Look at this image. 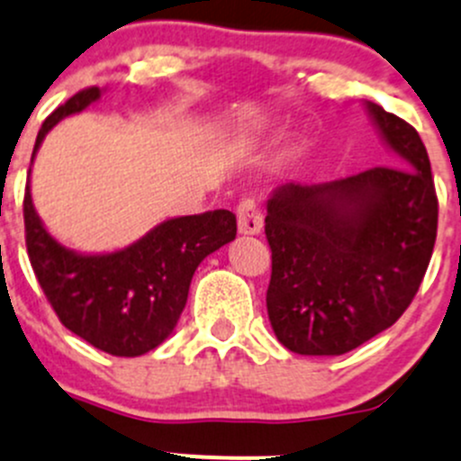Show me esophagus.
Returning a JSON list of instances; mask_svg holds the SVG:
<instances>
[{
	"label": "esophagus",
	"mask_w": 461,
	"mask_h": 461,
	"mask_svg": "<svg viewBox=\"0 0 461 461\" xmlns=\"http://www.w3.org/2000/svg\"><path fill=\"white\" fill-rule=\"evenodd\" d=\"M262 226L264 220L258 203H255L253 199L241 202L240 208H237V229H240L241 235H258V232L262 230Z\"/></svg>",
	"instance_id": "34e87169"
}]
</instances>
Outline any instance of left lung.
Listing matches in <instances>:
<instances>
[{
	"label": "left lung",
	"instance_id": "1",
	"mask_svg": "<svg viewBox=\"0 0 461 461\" xmlns=\"http://www.w3.org/2000/svg\"><path fill=\"white\" fill-rule=\"evenodd\" d=\"M392 166L327 184H282L267 202L268 321L286 349L340 357L394 325L423 280L437 194L417 130L366 103Z\"/></svg>",
	"mask_w": 461,
	"mask_h": 461
}]
</instances>
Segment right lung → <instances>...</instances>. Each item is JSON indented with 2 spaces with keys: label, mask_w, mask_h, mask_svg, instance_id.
<instances>
[{
  "label": "right lung",
  "mask_w": 461,
  "mask_h": 461,
  "mask_svg": "<svg viewBox=\"0 0 461 461\" xmlns=\"http://www.w3.org/2000/svg\"><path fill=\"white\" fill-rule=\"evenodd\" d=\"M103 91L89 86L60 104L38 131L33 158L49 130L85 112ZM24 226L31 267L62 325L112 357H140L158 348L179 322L199 264L237 235L230 211H211L161 221L112 253H80L47 230L31 199V184Z\"/></svg>",
  "instance_id": "1"
}]
</instances>
